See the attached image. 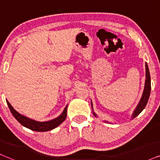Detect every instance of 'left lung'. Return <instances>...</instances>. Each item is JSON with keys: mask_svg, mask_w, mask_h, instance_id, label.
<instances>
[{"mask_svg": "<svg viewBox=\"0 0 160 160\" xmlns=\"http://www.w3.org/2000/svg\"><path fill=\"white\" fill-rule=\"evenodd\" d=\"M151 92V78H150V73H149V70H148V67L147 63L146 62V82H145V87H144V90L143 95L141 100H140L139 104L138 105L136 109H135L134 113L132 114V118L136 117L138 115H139V113L143 110L145 108L146 104H147L148 98L150 96ZM93 114L95 116V113H93Z\"/></svg>", "mask_w": 160, "mask_h": 160, "instance_id": "obj_1", "label": "left lung"}]
</instances>
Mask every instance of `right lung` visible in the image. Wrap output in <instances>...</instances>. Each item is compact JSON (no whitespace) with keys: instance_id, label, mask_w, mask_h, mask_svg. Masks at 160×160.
I'll list each match as a JSON object with an SVG mask.
<instances>
[{"instance_id":"right-lung-1","label":"right lung","mask_w":160,"mask_h":160,"mask_svg":"<svg viewBox=\"0 0 160 160\" xmlns=\"http://www.w3.org/2000/svg\"><path fill=\"white\" fill-rule=\"evenodd\" d=\"M7 105L9 108L11 112L14 116L15 119L20 123L22 125H23L25 128H27L30 130L37 131V132H46V131H49L51 130H53L57 127L60 125L62 122H64L65 118L67 117V108L68 106L65 107L64 111L62 113V114L57 117L56 119H52L51 121L44 122H39L34 121V120L28 119V117H24V116L19 114L18 112H17L14 110V108L11 106V104L8 102V101L6 100Z\"/></svg>"}]
</instances>
